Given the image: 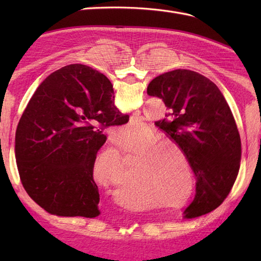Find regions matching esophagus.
Segmentation results:
<instances>
[{
	"label": "esophagus",
	"instance_id": "obj_1",
	"mask_svg": "<svg viewBox=\"0 0 261 261\" xmlns=\"http://www.w3.org/2000/svg\"><path fill=\"white\" fill-rule=\"evenodd\" d=\"M135 125H132V124H130L129 126H127V130H130V129H132V127H134Z\"/></svg>",
	"mask_w": 261,
	"mask_h": 261
}]
</instances>
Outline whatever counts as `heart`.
<instances>
[{
	"label": "heart",
	"instance_id": "heart-1",
	"mask_svg": "<svg viewBox=\"0 0 261 261\" xmlns=\"http://www.w3.org/2000/svg\"><path fill=\"white\" fill-rule=\"evenodd\" d=\"M167 147L171 148V142L158 139L156 132L146 125L136 131H124L118 137L116 149H104L94 159L92 175L99 184L119 182L118 187L123 192H135L129 178L122 177L121 180L120 177L123 174L122 159L137 156L135 170L145 178L153 195L168 207L185 206L190 204L193 184L191 182L187 192L182 166L171 158Z\"/></svg>",
	"mask_w": 261,
	"mask_h": 261
}]
</instances>
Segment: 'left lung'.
<instances>
[{
    "mask_svg": "<svg viewBox=\"0 0 261 261\" xmlns=\"http://www.w3.org/2000/svg\"><path fill=\"white\" fill-rule=\"evenodd\" d=\"M147 93L164 101L167 112L157 125L180 147L196 176V195L186 218L219 207L241 162L240 135L223 94L207 77L188 69L157 76Z\"/></svg>",
    "mask_w": 261,
    "mask_h": 261,
    "instance_id": "left-lung-1",
    "label": "left lung"
}]
</instances>
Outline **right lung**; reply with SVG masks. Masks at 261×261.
<instances>
[{
    "label": "right lung",
    "mask_w": 261,
    "mask_h": 261,
    "mask_svg": "<svg viewBox=\"0 0 261 261\" xmlns=\"http://www.w3.org/2000/svg\"><path fill=\"white\" fill-rule=\"evenodd\" d=\"M129 116L114 107L105 75L74 64L49 75L28 103L15 134V160L25 192L58 216L95 218L99 194L92 175L105 129Z\"/></svg>",
    "instance_id": "obj_1"
}]
</instances>
